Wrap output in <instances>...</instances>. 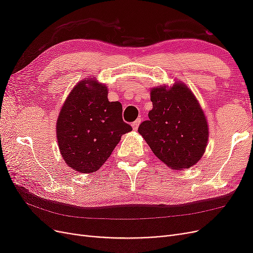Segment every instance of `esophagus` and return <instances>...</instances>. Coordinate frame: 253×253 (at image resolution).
<instances>
[{
    "label": "esophagus",
    "mask_w": 253,
    "mask_h": 253,
    "mask_svg": "<svg viewBox=\"0 0 253 253\" xmlns=\"http://www.w3.org/2000/svg\"><path fill=\"white\" fill-rule=\"evenodd\" d=\"M140 122H141V119L140 118H138L137 120H135L133 124H132V127H133V129L134 131H137V128H138V126H139V125H140Z\"/></svg>",
    "instance_id": "1"
}]
</instances>
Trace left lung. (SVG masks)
Listing matches in <instances>:
<instances>
[{"label":"left lung","instance_id":"1","mask_svg":"<svg viewBox=\"0 0 253 253\" xmlns=\"http://www.w3.org/2000/svg\"><path fill=\"white\" fill-rule=\"evenodd\" d=\"M153 109L139 134L158 159L171 169L194 166L204 155L209 129L204 111L185 83L151 89Z\"/></svg>","mask_w":253,"mask_h":253}]
</instances>
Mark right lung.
I'll return each instance as SVG.
<instances>
[{
  "instance_id": "obj_1",
  "label": "right lung",
  "mask_w": 253,
  "mask_h": 253,
  "mask_svg": "<svg viewBox=\"0 0 253 253\" xmlns=\"http://www.w3.org/2000/svg\"><path fill=\"white\" fill-rule=\"evenodd\" d=\"M131 131L122 119L121 103L110 102L108 87L95 78L73 88L57 120L61 155L68 167L86 174L100 169L121 136Z\"/></svg>"
}]
</instances>
